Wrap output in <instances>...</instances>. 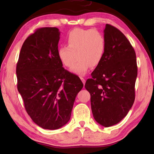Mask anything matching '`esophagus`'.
Masks as SVG:
<instances>
[{
	"instance_id": "obj_1",
	"label": "esophagus",
	"mask_w": 154,
	"mask_h": 154,
	"mask_svg": "<svg viewBox=\"0 0 154 154\" xmlns=\"http://www.w3.org/2000/svg\"><path fill=\"white\" fill-rule=\"evenodd\" d=\"M80 79H81V81H82V82H83V83L84 85L85 84V78H84L83 77L81 76V77H80Z\"/></svg>"
}]
</instances>
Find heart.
I'll use <instances>...</instances> for the list:
<instances>
[{
	"label": "heart",
	"mask_w": 154,
	"mask_h": 154,
	"mask_svg": "<svg viewBox=\"0 0 154 154\" xmlns=\"http://www.w3.org/2000/svg\"><path fill=\"white\" fill-rule=\"evenodd\" d=\"M66 42L67 46L58 48V57L65 67H70L78 57L71 71L79 75L85 74L91 66H97L105 53V38L96 30L75 28L68 34Z\"/></svg>",
	"instance_id": "b5f03b06"
}]
</instances>
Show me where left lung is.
Wrapping results in <instances>:
<instances>
[{"label":"left lung","mask_w":154,"mask_h":154,"mask_svg":"<svg viewBox=\"0 0 154 154\" xmlns=\"http://www.w3.org/2000/svg\"><path fill=\"white\" fill-rule=\"evenodd\" d=\"M104 37L105 53L85 87L91 94L94 120L110 127L120 122L133 105L138 68L135 51L119 29L106 24Z\"/></svg>","instance_id":"8db88e82"}]
</instances>
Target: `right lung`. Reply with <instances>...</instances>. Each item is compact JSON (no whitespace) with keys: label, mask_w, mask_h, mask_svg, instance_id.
Listing matches in <instances>:
<instances>
[{"label":"right lung","mask_w":154,"mask_h":154,"mask_svg":"<svg viewBox=\"0 0 154 154\" xmlns=\"http://www.w3.org/2000/svg\"><path fill=\"white\" fill-rule=\"evenodd\" d=\"M60 32L39 28L23 44L16 65L18 91L33 122L44 129L57 130L70 120L83 84L65 70L57 55Z\"/></svg>","instance_id":"obj_1"}]
</instances>
